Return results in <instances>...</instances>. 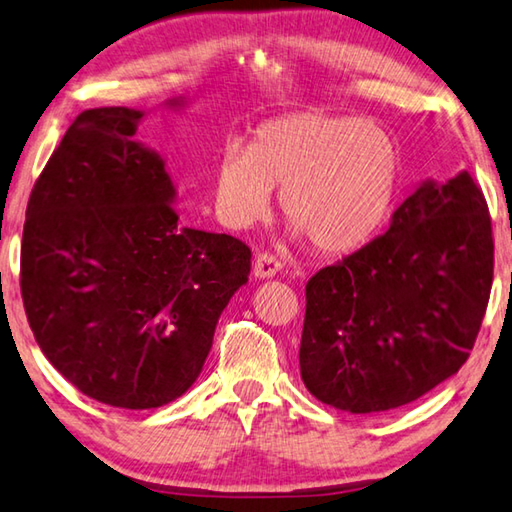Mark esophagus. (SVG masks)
<instances>
[{"instance_id": "34e87169", "label": "esophagus", "mask_w": 512, "mask_h": 512, "mask_svg": "<svg viewBox=\"0 0 512 512\" xmlns=\"http://www.w3.org/2000/svg\"><path fill=\"white\" fill-rule=\"evenodd\" d=\"M282 271V262H277L273 255H257L253 262V275L257 280H271L277 273Z\"/></svg>"}]
</instances>
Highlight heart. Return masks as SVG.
<instances>
[{"mask_svg": "<svg viewBox=\"0 0 512 512\" xmlns=\"http://www.w3.org/2000/svg\"><path fill=\"white\" fill-rule=\"evenodd\" d=\"M401 188L394 138L374 123L322 111L268 120L253 143L228 145L212 176L217 217L246 230L271 217L273 190L297 239L324 255L365 248L392 217Z\"/></svg>", "mask_w": 512, "mask_h": 512, "instance_id": "heart-1", "label": "heart"}]
</instances>
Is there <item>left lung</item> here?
I'll list each match as a JSON object with an SVG mask.
<instances>
[{
    "label": "left lung",
    "mask_w": 512,
    "mask_h": 512,
    "mask_svg": "<svg viewBox=\"0 0 512 512\" xmlns=\"http://www.w3.org/2000/svg\"><path fill=\"white\" fill-rule=\"evenodd\" d=\"M486 199L463 170L423 181L385 235L306 284L300 374L351 414L396 410L468 360L492 286Z\"/></svg>",
    "instance_id": "obj_1"
}]
</instances>
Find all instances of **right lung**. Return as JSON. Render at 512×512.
Instances as JSON below:
<instances>
[{"label":"right lung","mask_w":512,"mask_h":512,"mask_svg":"<svg viewBox=\"0 0 512 512\" xmlns=\"http://www.w3.org/2000/svg\"><path fill=\"white\" fill-rule=\"evenodd\" d=\"M143 118L82 111L35 181L22 235L37 345L82 394L125 410L188 392L250 273L244 241L181 226L165 159L134 138Z\"/></svg>","instance_id":"obj_1"}]
</instances>
